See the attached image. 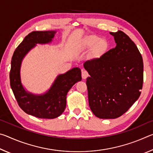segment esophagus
<instances>
[{
  "mask_svg": "<svg viewBox=\"0 0 153 153\" xmlns=\"http://www.w3.org/2000/svg\"><path fill=\"white\" fill-rule=\"evenodd\" d=\"M82 77L83 79H86L88 77V73L86 70L82 71Z\"/></svg>",
  "mask_w": 153,
  "mask_h": 153,
  "instance_id": "34e87169",
  "label": "esophagus"
}]
</instances>
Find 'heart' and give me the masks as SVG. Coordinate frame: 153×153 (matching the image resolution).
I'll return each instance as SVG.
<instances>
[{
  "instance_id": "obj_1",
  "label": "heart",
  "mask_w": 153,
  "mask_h": 153,
  "mask_svg": "<svg viewBox=\"0 0 153 153\" xmlns=\"http://www.w3.org/2000/svg\"><path fill=\"white\" fill-rule=\"evenodd\" d=\"M92 48V54L96 56H100L104 54L108 48V42L104 38L97 36L91 35L84 38L82 45V50Z\"/></svg>"
}]
</instances>
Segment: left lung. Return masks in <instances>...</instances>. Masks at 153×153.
<instances>
[{"label":"left lung","mask_w":153,"mask_h":153,"mask_svg":"<svg viewBox=\"0 0 153 153\" xmlns=\"http://www.w3.org/2000/svg\"><path fill=\"white\" fill-rule=\"evenodd\" d=\"M116 43L100 58L88 60L84 67L89 106L100 119H115L138 99L143 84V60L136 45L122 31L110 32Z\"/></svg>","instance_id":"left-lung-1"}]
</instances>
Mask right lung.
<instances>
[{
  "instance_id": "1",
  "label": "right lung",
  "mask_w": 153,
  "mask_h": 153,
  "mask_svg": "<svg viewBox=\"0 0 153 153\" xmlns=\"http://www.w3.org/2000/svg\"><path fill=\"white\" fill-rule=\"evenodd\" d=\"M56 31H34L26 36L15 51L11 59L10 84L15 98L25 113L41 119H54L60 116L66 107L67 94L71 87L82 80L81 69L74 67L59 74L45 93L35 94L24 88L21 79V66L25 55L37 44L52 42Z\"/></svg>"
}]
</instances>
